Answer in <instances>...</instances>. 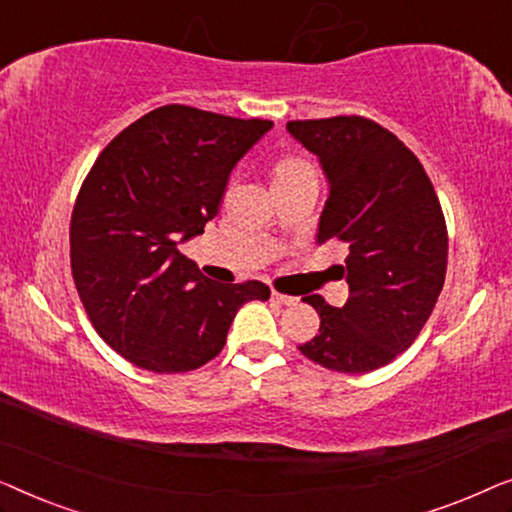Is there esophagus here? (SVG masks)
<instances>
[{
	"instance_id": "34e87169",
	"label": "esophagus",
	"mask_w": 512,
	"mask_h": 512,
	"mask_svg": "<svg viewBox=\"0 0 512 512\" xmlns=\"http://www.w3.org/2000/svg\"><path fill=\"white\" fill-rule=\"evenodd\" d=\"M270 300L275 305H293L296 303V298H291V296H284V293H279V291H272L270 293Z\"/></svg>"
}]
</instances>
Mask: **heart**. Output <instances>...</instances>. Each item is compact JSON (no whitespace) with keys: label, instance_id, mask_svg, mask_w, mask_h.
I'll return each instance as SVG.
<instances>
[{"label":"heart","instance_id":"b5f03b06","mask_svg":"<svg viewBox=\"0 0 512 512\" xmlns=\"http://www.w3.org/2000/svg\"><path fill=\"white\" fill-rule=\"evenodd\" d=\"M303 179H317V170L305 158L286 156L270 167V188L296 184Z\"/></svg>","mask_w":512,"mask_h":512}]
</instances>
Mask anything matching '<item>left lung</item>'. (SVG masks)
<instances>
[{
	"mask_svg": "<svg viewBox=\"0 0 512 512\" xmlns=\"http://www.w3.org/2000/svg\"><path fill=\"white\" fill-rule=\"evenodd\" d=\"M319 158L328 200L317 244H345L349 298L342 307L305 296L319 333L298 349L338 373H370L403 354L431 317L447 270V228L438 195L415 153L361 116L286 123Z\"/></svg>",
	"mask_w": 512,
	"mask_h": 512,
	"instance_id": "obj_1",
	"label": "left lung"
}]
</instances>
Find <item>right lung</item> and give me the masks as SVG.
<instances>
[{"mask_svg":"<svg viewBox=\"0 0 512 512\" xmlns=\"http://www.w3.org/2000/svg\"><path fill=\"white\" fill-rule=\"evenodd\" d=\"M272 128L167 104L109 142L69 226L72 275L95 331L153 373H186L226 345L237 310L268 300L261 282L219 284L179 251L219 214L230 174Z\"/></svg>","mask_w":512,"mask_h":512,"instance_id":"add662e5","label":"right lung"}]
</instances>
